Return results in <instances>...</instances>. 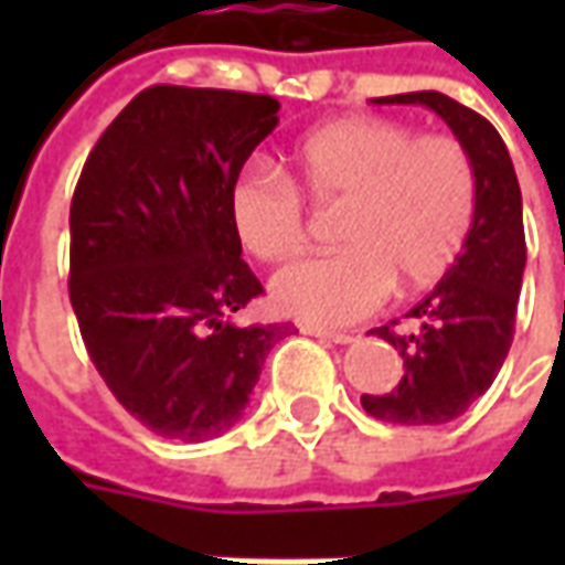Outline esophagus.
Instances as JSON below:
<instances>
[{
  "instance_id": "34e87169",
  "label": "esophagus",
  "mask_w": 565,
  "mask_h": 565,
  "mask_svg": "<svg viewBox=\"0 0 565 565\" xmlns=\"http://www.w3.org/2000/svg\"><path fill=\"white\" fill-rule=\"evenodd\" d=\"M299 332H306V335H318V339H327V342H335V344L354 342V335H351V332L327 330V327H318V323H299Z\"/></svg>"
}]
</instances>
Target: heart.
Wrapping results in <instances>:
<instances>
[{
  "instance_id": "heart-1",
  "label": "heart",
  "mask_w": 565,
  "mask_h": 565,
  "mask_svg": "<svg viewBox=\"0 0 565 565\" xmlns=\"http://www.w3.org/2000/svg\"><path fill=\"white\" fill-rule=\"evenodd\" d=\"M339 202L344 247L306 257L271 278V302L311 323H354L393 294L424 290L457 263L478 211V174L454 136L391 117H344L290 150V181L250 166L230 184V223L250 257L278 263L306 242V209Z\"/></svg>"
}]
</instances>
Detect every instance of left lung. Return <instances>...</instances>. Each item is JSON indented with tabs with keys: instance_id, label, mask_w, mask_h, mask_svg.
<instances>
[{
	"instance_id": "8db88e82",
	"label": "left lung",
	"mask_w": 565,
	"mask_h": 565,
	"mask_svg": "<svg viewBox=\"0 0 565 565\" xmlns=\"http://www.w3.org/2000/svg\"><path fill=\"white\" fill-rule=\"evenodd\" d=\"M436 111L478 174V211L469 242L445 278L405 318L372 330L403 356V379L391 393H363L369 415L403 426H436L460 417L487 393L509 356L521 296L526 242L518 174L493 124L445 93L420 90L375 99Z\"/></svg>"
}]
</instances>
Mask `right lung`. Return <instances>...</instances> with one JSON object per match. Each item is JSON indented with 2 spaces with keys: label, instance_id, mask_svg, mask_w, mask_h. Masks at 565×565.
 I'll return each instance as SVG.
<instances>
[{
  "label": "right lung",
  "instance_id": "1",
  "mask_svg": "<svg viewBox=\"0 0 565 565\" xmlns=\"http://www.w3.org/2000/svg\"><path fill=\"white\" fill-rule=\"evenodd\" d=\"M278 108L257 93L148 87L105 129L75 186L68 299L81 339L117 403L162 438L226 433L290 332L233 320L263 284L226 205Z\"/></svg>",
  "mask_w": 565,
  "mask_h": 565
}]
</instances>
